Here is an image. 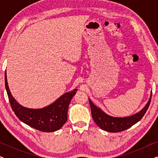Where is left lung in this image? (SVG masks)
Wrapping results in <instances>:
<instances>
[{
    "instance_id": "8db88e82",
    "label": "left lung",
    "mask_w": 158,
    "mask_h": 158,
    "mask_svg": "<svg viewBox=\"0 0 158 158\" xmlns=\"http://www.w3.org/2000/svg\"><path fill=\"white\" fill-rule=\"evenodd\" d=\"M151 98H152V94L148 103L139 113L124 118L112 117L107 115L100 109L97 108L89 99L92 117L95 123L103 130L110 131V132H118V131H124L141 120V118L145 114L147 110L148 109L149 106L150 104Z\"/></svg>"
}]
</instances>
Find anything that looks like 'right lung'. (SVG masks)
I'll return each mask as SVG.
<instances>
[{
  "label": "right lung",
  "mask_w": 158,
  "mask_h": 158,
  "mask_svg": "<svg viewBox=\"0 0 158 158\" xmlns=\"http://www.w3.org/2000/svg\"><path fill=\"white\" fill-rule=\"evenodd\" d=\"M5 85L11 109L21 122L32 128L44 132L57 131L65 124L68 119V106L77 89L67 93L49 106L40 109H31L19 105L13 98L8 88L6 72Z\"/></svg>",
  "instance_id": "1"
}]
</instances>
